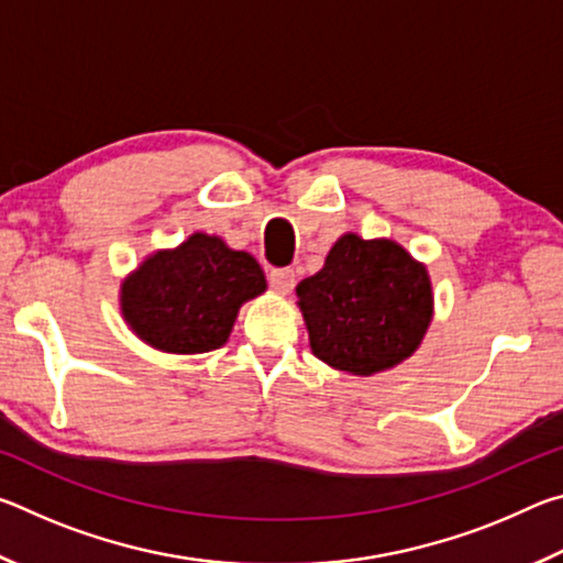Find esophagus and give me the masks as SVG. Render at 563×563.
<instances>
[{
  "label": "esophagus",
  "mask_w": 563,
  "mask_h": 563,
  "mask_svg": "<svg viewBox=\"0 0 563 563\" xmlns=\"http://www.w3.org/2000/svg\"><path fill=\"white\" fill-rule=\"evenodd\" d=\"M271 288L280 295H288L295 288V273L290 268L271 271Z\"/></svg>",
  "instance_id": "1"
}]
</instances>
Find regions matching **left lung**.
Returning a JSON list of instances; mask_svg holds the SVG:
<instances>
[{"label": "left lung", "instance_id": "8db88e82", "mask_svg": "<svg viewBox=\"0 0 563 563\" xmlns=\"http://www.w3.org/2000/svg\"><path fill=\"white\" fill-rule=\"evenodd\" d=\"M295 292L312 355L357 377L412 357L434 316L427 265L389 238L340 235L325 265Z\"/></svg>", "mask_w": 563, "mask_h": 563}]
</instances>
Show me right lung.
I'll list each match as a JSON object with an SVG mask.
<instances>
[{
    "label": "right lung",
    "mask_w": 563,
    "mask_h": 563,
    "mask_svg": "<svg viewBox=\"0 0 563 563\" xmlns=\"http://www.w3.org/2000/svg\"><path fill=\"white\" fill-rule=\"evenodd\" d=\"M268 290L261 263L223 238L194 233L176 247L148 253L121 280L119 305L129 330L168 355L223 347L243 302Z\"/></svg>",
    "instance_id": "add662e5"
}]
</instances>
